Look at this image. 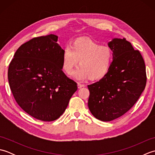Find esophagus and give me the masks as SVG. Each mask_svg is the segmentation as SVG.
<instances>
[{"mask_svg": "<svg viewBox=\"0 0 155 155\" xmlns=\"http://www.w3.org/2000/svg\"><path fill=\"white\" fill-rule=\"evenodd\" d=\"M77 87H78V88H81L82 87H84V84H82L81 83H78L77 84Z\"/></svg>", "mask_w": 155, "mask_h": 155, "instance_id": "34e87169", "label": "esophagus"}]
</instances>
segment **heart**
<instances>
[{"mask_svg": "<svg viewBox=\"0 0 155 155\" xmlns=\"http://www.w3.org/2000/svg\"><path fill=\"white\" fill-rule=\"evenodd\" d=\"M113 60V51L108 47L91 39L78 38L64 49L61 66L62 71L69 74L78 62L80 66L72 72V77L78 80H98L110 71Z\"/></svg>", "mask_w": 155, "mask_h": 155, "instance_id": "1", "label": "heart"}]
</instances>
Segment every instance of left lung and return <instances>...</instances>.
<instances>
[{"label":"left lung","mask_w":155,"mask_h":155,"mask_svg":"<svg viewBox=\"0 0 155 155\" xmlns=\"http://www.w3.org/2000/svg\"><path fill=\"white\" fill-rule=\"evenodd\" d=\"M113 53L110 71L99 81L88 85V106L97 119L111 121L129 110L139 99L147 83L142 55L130 42L114 38L108 42Z\"/></svg>","instance_id":"8db88e82"}]
</instances>
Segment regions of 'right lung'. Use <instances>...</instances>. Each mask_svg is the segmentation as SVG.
<instances>
[{
	"label": "right lung",
	"instance_id": "right-lung-1",
	"mask_svg": "<svg viewBox=\"0 0 155 155\" xmlns=\"http://www.w3.org/2000/svg\"><path fill=\"white\" fill-rule=\"evenodd\" d=\"M51 34L22 45L9 64L8 79L16 103L32 117L53 121L63 114L77 84L62 71L63 49Z\"/></svg>",
	"mask_w": 155,
	"mask_h": 155
}]
</instances>
